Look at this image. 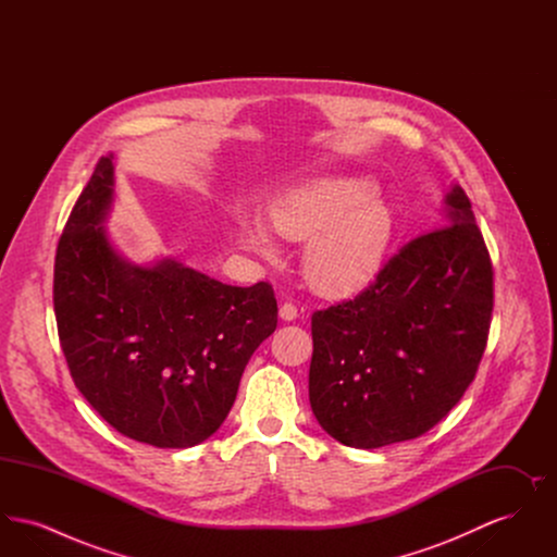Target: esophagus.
<instances>
[{
    "mask_svg": "<svg viewBox=\"0 0 557 557\" xmlns=\"http://www.w3.org/2000/svg\"><path fill=\"white\" fill-rule=\"evenodd\" d=\"M280 318L284 319V321H294V319L298 318V309H296V305H292V302H284V305L280 307Z\"/></svg>",
    "mask_w": 557,
    "mask_h": 557,
    "instance_id": "esophagus-1",
    "label": "esophagus"
}]
</instances>
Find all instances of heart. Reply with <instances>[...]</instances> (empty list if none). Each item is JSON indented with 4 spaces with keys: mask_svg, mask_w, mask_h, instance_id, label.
Wrapping results in <instances>:
<instances>
[{
    "mask_svg": "<svg viewBox=\"0 0 557 557\" xmlns=\"http://www.w3.org/2000/svg\"><path fill=\"white\" fill-rule=\"evenodd\" d=\"M375 186L366 177L332 175L292 189L275 200L269 230L288 242H307L302 273L313 290L343 298L368 288L386 261L395 221L393 212L375 198ZM239 239L263 255L275 257L265 225L242 216Z\"/></svg>",
    "mask_w": 557,
    "mask_h": 557,
    "instance_id": "heart-1",
    "label": "heart"
}]
</instances>
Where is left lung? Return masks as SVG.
<instances>
[{
    "instance_id": "obj_1",
    "label": "left lung",
    "mask_w": 557,
    "mask_h": 557,
    "mask_svg": "<svg viewBox=\"0 0 557 557\" xmlns=\"http://www.w3.org/2000/svg\"><path fill=\"white\" fill-rule=\"evenodd\" d=\"M447 223L407 242L361 294L311 318V409L346 447L422 436L476 377L493 263L459 186L447 196Z\"/></svg>"
}]
</instances>
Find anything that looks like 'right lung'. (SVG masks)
<instances>
[{
  "label": "right lung",
  "instance_id": "add662e5",
  "mask_svg": "<svg viewBox=\"0 0 557 557\" xmlns=\"http://www.w3.org/2000/svg\"><path fill=\"white\" fill-rule=\"evenodd\" d=\"M112 186V157H102L58 239L60 346L81 395L114 430L159 449L194 447L223 424L248 359L275 332V294L171 259L125 261L102 227Z\"/></svg>",
  "mask_w": 557,
  "mask_h": 557
}]
</instances>
